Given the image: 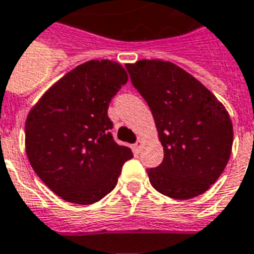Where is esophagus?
<instances>
[{"instance_id": "1", "label": "esophagus", "mask_w": 254, "mask_h": 254, "mask_svg": "<svg viewBox=\"0 0 254 254\" xmlns=\"http://www.w3.org/2000/svg\"><path fill=\"white\" fill-rule=\"evenodd\" d=\"M141 145H142V139H138V141L132 145V150H134V153L135 154H138L139 153V150H141Z\"/></svg>"}]
</instances>
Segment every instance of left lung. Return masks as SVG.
Wrapping results in <instances>:
<instances>
[{
	"label": "left lung",
	"mask_w": 254,
	"mask_h": 254,
	"mask_svg": "<svg viewBox=\"0 0 254 254\" xmlns=\"http://www.w3.org/2000/svg\"><path fill=\"white\" fill-rule=\"evenodd\" d=\"M132 86L152 111L164 147L163 163L147 168L152 186L175 199L205 193L222 175L233 147L226 108L197 79L170 61L127 64Z\"/></svg>",
	"instance_id": "left-lung-1"
}]
</instances>
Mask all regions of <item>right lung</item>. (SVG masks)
I'll use <instances>...</instances> for the list:
<instances>
[{"label": "right lung", "mask_w": 254, "mask_h": 254, "mask_svg": "<svg viewBox=\"0 0 254 254\" xmlns=\"http://www.w3.org/2000/svg\"><path fill=\"white\" fill-rule=\"evenodd\" d=\"M127 73L118 63L91 60L52 86L26 122V152L32 170L68 202L94 204L111 193L130 147L115 142L109 102Z\"/></svg>", "instance_id": "1"}]
</instances>
